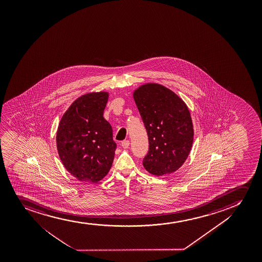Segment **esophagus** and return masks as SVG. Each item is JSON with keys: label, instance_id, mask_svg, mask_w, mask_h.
I'll use <instances>...</instances> for the list:
<instances>
[{"label": "esophagus", "instance_id": "34e87169", "mask_svg": "<svg viewBox=\"0 0 262 262\" xmlns=\"http://www.w3.org/2000/svg\"><path fill=\"white\" fill-rule=\"evenodd\" d=\"M130 142L129 141H123L122 142V143H121V146H122V147L123 148H128V147H129Z\"/></svg>", "mask_w": 262, "mask_h": 262}]
</instances>
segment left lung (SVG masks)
I'll return each instance as SVG.
<instances>
[{"label": "left lung", "mask_w": 262, "mask_h": 262, "mask_svg": "<svg viewBox=\"0 0 262 262\" xmlns=\"http://www.w3.org/2000/svg\"><path fill=\"white\" fill-rule=\"evenodd\" d=\"M133 97L148 136L145 169L157 177L177 171L186 161L194 139L188 106L173 91L157 83L140 85Z\"/></svg>", "instance_id": "8db88e82"}]
</instances>
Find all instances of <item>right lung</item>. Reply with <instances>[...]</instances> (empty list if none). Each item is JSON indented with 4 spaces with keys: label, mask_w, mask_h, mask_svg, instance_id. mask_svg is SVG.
<instances>
[{
    "label": "right lung",
    "mask_w": 262,
    "mask_h": 262,
    "mask_svg": "<svg viewBox=\"0 0 262 262\" xmlns=\"http://www.w3.org/2000/svg\"><path fill=\"white\" fill-rule=\"evenodd\" d=\"M108 92H93L75 99L57 127L58 156L78 180L96 184L107 174L115 158L113 129L103 114Z\"/></svg>",
    "instance_id": "1"
}]
</instances>
